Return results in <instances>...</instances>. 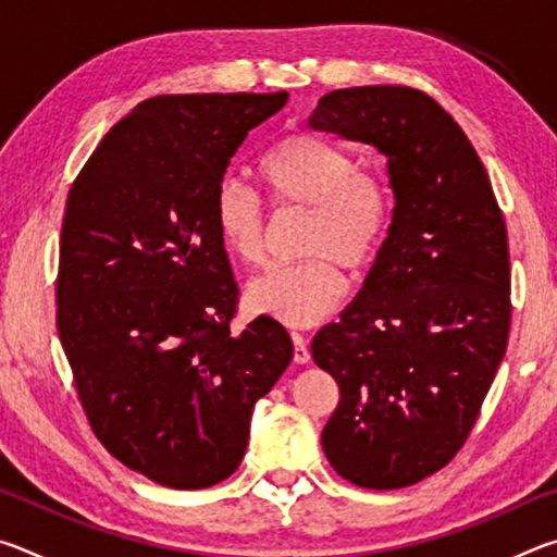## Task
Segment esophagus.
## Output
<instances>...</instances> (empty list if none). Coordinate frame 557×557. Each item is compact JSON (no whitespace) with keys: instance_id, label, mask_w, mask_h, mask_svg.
Listing matches in <instances>:
<instances>
[{"instance_id":"obj_1","label":"esophagus","mask_w":557,"mask_h":557,"mask_svg":"<svg viewBox=\"0 0 557 557\" xmlns=\"http://www.w3.org/2000/svg\"><path fill=\"white\" fill-rule=\"evenodd\" d=\"M292 344H295V361L297 363H307L309 361V346H307V338L301 336L299 332H292Z\"/></svg>"}]
</instances>
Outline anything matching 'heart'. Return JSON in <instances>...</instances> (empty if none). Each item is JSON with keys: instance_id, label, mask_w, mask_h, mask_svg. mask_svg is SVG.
Listing matches in <instances>:
<instances>
[{"instance_id": "obj_1", "label": "heart", "mask_w": 557, "mask_h": 557, "mask_svg": "<svg viewBox=\"0 0 557 557\" xmlns=\"http://www.w3.org/2000/svg\"><path fill=\"white\" fill-rule=\"evenodd\" d=\"M258 176L277 211H309L301 252L309 260L268 272L248 287V305L287 326H312L342 305L344 268L369 270L393 223V188L379 169H356L354 157L324 139L287 135L258 162ZM219 240L245 268L270 252V215L240 182H223L213 199Z\"/></svg>"}]
</instances>
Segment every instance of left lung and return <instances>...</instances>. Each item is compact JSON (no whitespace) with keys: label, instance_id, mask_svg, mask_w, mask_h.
I'll return each instance as SVG.
<instances>
[{"label":"left lung","instance_id":"obj_1","mask_svg":"<svg viewBox=\"0 0 557 557\" xmlns=\"http://www.w3.org/2000/svg\"><path fill=\"white\" fill-rule=\"evenodd\" d=\"M309 127L373 145L395 194L361 295L312 342L314 363L338 385L322 445L356 486H412L465 447L506 354L504 213L465 129L428 92H326Z\"/></svg>","mask_w":557,"mask_h":557}]
</instances>
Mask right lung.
Returning a JSON list of instances; mask_svg holds the SVG:
<instances>
[{
  "mask_svg": "<svg viewBox=\"0 0 557 557\" xmlns=\"http://www.w3.org/2000/svg\"><path fill=\"white\" fill-rule=\"evenodd\" d=\"M287 92L157 96L122 117L65 203L55 326L96 437L169 488L238 469L252 405L292 361L272 317L233 329L240 289L213 225L225 166Z\"/></svg>",
  "mask_w": 557,
  "mask_h": 557,
  "instance_id": "obj_1",
  "label": "right lung"
}]
</instances>
